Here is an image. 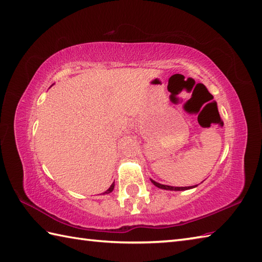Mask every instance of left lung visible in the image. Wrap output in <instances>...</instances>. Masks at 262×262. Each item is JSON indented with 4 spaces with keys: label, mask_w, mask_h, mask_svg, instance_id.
I'll list each match as a JSON object with an SVG mask.
<instances>
[{
    "label": "left lung",
    "mask_w": 262,
    "mask_h": 262,
    "mask_svg": "<svg viewBox=\"0 0 262 262\" xmlns=\"http://www.w3.org/2000/svg\"><path fill=\"white\" fill-rule=\"evenodd\" d=\"M151 182L154 186H157L160 189H165V190H174V191H182V190H188V189H192L197 186H191V187H171V186H166V185H161V183L154 181L151 179Z\"/></svg>",
    "instance_id": "left-lung-1"
}]
</instances>
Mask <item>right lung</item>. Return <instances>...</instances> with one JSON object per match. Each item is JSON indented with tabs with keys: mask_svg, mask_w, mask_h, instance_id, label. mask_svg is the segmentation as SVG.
<instances>
[{
	"mask_svg": "<svg viewBox=\"0 0 262 262\" xmlns=\"http://www.w3.org/2000/svg\"><path fill=\"white\" fill-rule=\"evenodd\" d=\"M114 188H115V182H113V185H111V186L109 187V189H107V190H105V191L103 192V194H104V193H110L111 191L114 190Z\"/></svg>",
	"mask_w": 262,
	"mask_h": 262,
	"instance_id": "1",
	"label": "right lung"
}]
</instances>
